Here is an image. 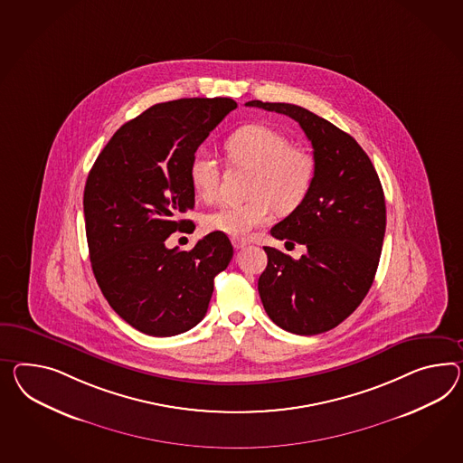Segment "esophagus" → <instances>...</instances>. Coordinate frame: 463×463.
Returning a JSON list of instances; mask_svg holds the SVG:
<instances>
[{
	"mask_svg": "<svg viewBox=\"0 0 463 463\" xmlns=\"http://www.w3.org/2000/svg\"><path fill=\"white\" fill-rule=\"evenodd\" d=\"M247 245H249V241H247V240H240V238H233V247H235V249H245Z\"/></svg>",
	"mask_w": 463,
	"mask_h": 463,
	"instance_id": "esophagus-1",
	"label": "esophagus"
}]
</instances>
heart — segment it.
I'll return each instance as SVG.
<instances>
[{
    "instance_id": "obj_1",
    "label": "heart",
    "mask_w": 463,
    "mask_h": 463,
    "mask_svg": "<svg viewBox=\"0 0 463 463\" xmlns=\"http://www.w3.org/2000/svg\"><path fill=\"white\" fill-rule=\"evenodd\" d=\"M228 159L237 166L253 169L249 202L225 203L206 214L203 225L208 232L226 237L245 238L267 225L273 208L279 213L294 212L306 200L316 175L314 156L306 147L290 144L284 132L263 124H247L232 132L225 141ZM193 190L204 202H213L220 186V169L206 153L191 161Z\"/></svg>"
}]
</instances>
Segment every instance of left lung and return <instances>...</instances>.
Returning a JSON list of instances; mask_svg holds the SVG:
<instances>
[{
  "label": "left lung",
  "instance_id": "obj_1",
  "mask_svg": "<svg viewBox=\"0 0 463 463\" xmlns=\"http://www.w3.org/2000/svg\"><path fill=\"white\" fill-rule=\"evenodd\" d=\"M250 107L298 122L314 149L316 175L306 200L270 230L300 243L298 260L263 247L267 269L259 294L269 317L285 331L314 335L347 319L368 294L380 263L386 204L378 173L363 147L304 107L251 100Z\"/></svg>",
  "mask_w": 463,
  "mask_h": 463
}]
</instances>
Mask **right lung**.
I'll list each match as a JSON object with an SVG mask.
<instances>
[{"mask_svg":"<svg viewBox=\"0 0 463 463\" xmlns=\"http://www.w3.org/2000/svg\"><path fill=\"white\" fill-rule=\"evenodd\" d=\"M237 109L228 97L179 99L149 107L110 137L83 190L95 280L109 306L134 329L167 337L204 317L214 277L233 257L212 232L193 250L167 249L175 232H193L190 166L210 132Z\"/></svg>","mask_w":463,"mask_h":463,"instance_id":"right-lung-1","label":"right lung"}]
</instances>
